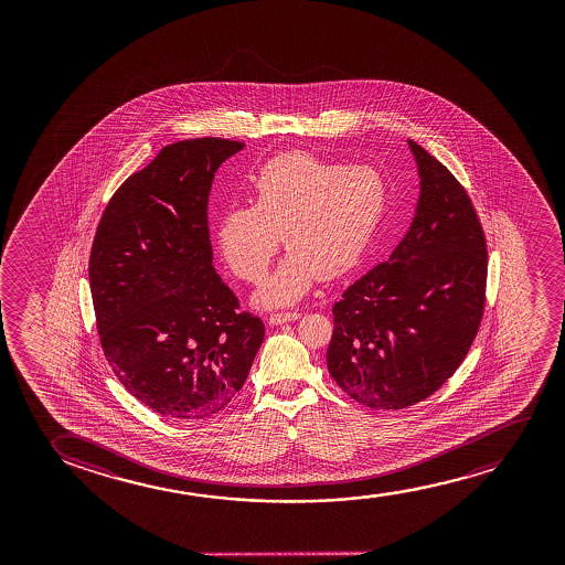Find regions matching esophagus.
Masks as SVG:
<instances>
[{
	"mask_svg": "<svg viewBox=\"0 0 565 565\" xmlns=\"http://www.w3.org/2000/svg\"><path fill=\"white\" fill-rule=\"evenodd\" d=\"M299 318H301L299 312H274V315H270V318H268V322H270L271 326H279L286 324V322H294V320H299Z\"/></svg>",
	"mask_w": 565,
	"mask_h": 565,
	"instance_id": "esophagus-1",
	"label": "esophagus"
}]
</instances>
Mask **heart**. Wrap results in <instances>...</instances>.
I'll return each instance as SVG.
<instances>
[{"mask_svg":"<svg viewBox=\"0 0 565 565\" xmlns=\"http://www.w3.org/2000/svg\"><path fill=\"white\" fill-rule=\"evenodd\" d=\"M387 183L366 163L343 166L307 152L271 158L253 179L255 206L225 210L217 245L239 278L260 281L278 253L289 255L256 291L260 307L299 301L322 278L351 270L371 245L387 210Z\"/></svg>","mask_w":565,"mask_h":565,"instance_id":"heart-1","label":"heart"}]
</instances>
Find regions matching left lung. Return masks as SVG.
Returning a JSON list of instances; mask_svg holds the SVG:
<instances>
[{
  "mask_svg": "<svg viewBox=\"0 0 565 565\" xmlns=\"http://www.w3.org/2000/svg\"><path fill=\"white\" fill-rule=\"evenodd\" d=\"M417 209L394 253L333 305L326 363L338 386L371 409H405L457 371L479 330L487 243L451 171L407 140Z\"/></svg>",
  "mask_w": 565,
  "mask_h": 565,
  "instance_id": "8db88e82",
  "label": "left lung"
}]
</instances>
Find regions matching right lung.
<instances>
[{"mask_svg": "<svg viewBox=\"0 0 565 565\" xmlns=\"http://www.w3.org/2000/svg\"><path fill=\"white\" fill-rule=\"evenodd\" d=\"M237 140L189 139L162 148L104 210L90 253L102 349L129 394L170 418L224 409L263 345L258 317L212 264L209 196Z\"/></svg>", "mask_w": 565, "mask_h": 565, "instance_id": "add662e5", "label": "right lung"}]
</instances>
